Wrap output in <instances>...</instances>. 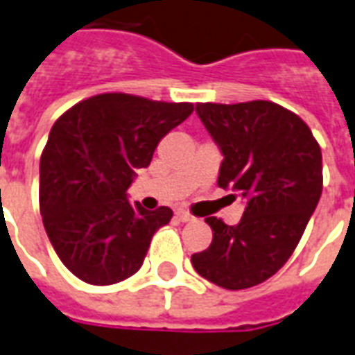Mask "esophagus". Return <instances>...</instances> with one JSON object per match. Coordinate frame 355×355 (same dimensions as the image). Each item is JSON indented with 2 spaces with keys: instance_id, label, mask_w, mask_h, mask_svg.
Returning <instances> with one entry per match:
<instances>
[{
  "instance_id": "34e87169",
  "label": "esophagus",
  "mask_w": 355,
  "mask_h": 355,
  "mask_svg": "<svg viewBox=\"0 0 355 355\" xmlns=\"http://www.w3.org/2000/svg\"><path fill=\"white\" fill-rule=\"evenodd\" d=\"M175 217L180 218L181 223H191V220H194V217L187 211V209H178V211H175Z\"/></svg>"
}]
</instances>
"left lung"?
Returning <instances> with one entry per match:
<instances>
[{
    "label": "left lung",
    "instance_id": "8db88e82",
    "mask_svg": "<svg viewBox=\"0 0 355 355\" xmlns=\"http://www.w3.org/2000/svg\"><path fill=\"white\" fill-rule=\"evenodd\" d=\"M220 151L218 187L247 202L236 226L207 217L213 241L191 257L196 273L226 290L268 281L300 243L322 194V151L307 123L271 101L198 103Z\"/></svg>",
    "mask_w": 355,
    "mask_h": 355
}]
</instances>
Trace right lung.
<instances>
[{"label":"right lung","mask_w":355,"mask_h":355,"mask_svg":"<svg viewBox=\"0 0 355 355\" xmlns=\"http://www.w3.org/2000/svg\"><path fill=\"white\" fill-rule=\"evenodd\" d=\"M193 110L191 103L101 93L54 123L39 166V206L50 243L80 281L106 286L140 269L172 209L130 204L127 189Z\"/></svg>","instance_id":"add662e5"}]
</instances>
